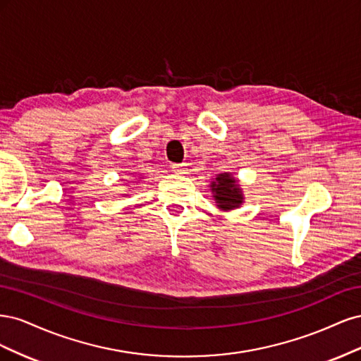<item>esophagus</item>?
<instances>
[{
	"instance_id": "esophagus-1",
	"label": "esophagus",
	"mask_w": 361,
	"mask_h": 361,
	"mask_svg": "<svg viewBox=\"0 0 361 361\" xmlns=\"http://www.w3.org/2000/svg\"><path fill=\"white\" fill-rule=\"evenodd\" d=\"M171 169H173V171L176 173V174H185V173L188 171L187 164H173Z\"/></svg>"
}]
</instances>
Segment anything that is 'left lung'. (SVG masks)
I'll list each match as a JSON object with an SVG mask.
<instances>
[{
    "instance_id": "8db88e82",
    "label": "left lung",
    "mask_w": 361,
    "mask_h": 361,
    "mask_svg": "<svg viewBox=\"0 0 361 361\" xmlns=\"http://www.w3.org/2000/svg\"><path fill=\"white\" fill-rule=\"evenodd\" d=\"M209 188L216 207L221 211H233L244 203V192L239 180L232 173H220L212 178Z\"/></svg>"
}]
</instances>
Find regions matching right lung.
Here are the masks:
<instances>
[{
    "label": "right lung",
    "instance_id": "obj_1",
    "mask_svg": "<svg viewBox=\"0 0 361 361\" xmlns=\"http://www.w3.org/2000/svg\"><path fill=\"white\" fill-rule=\"evenodd\" d=\"M137 179H143V178H137ZM123 195H126V194H123Z\"/></svg>",
    "mask_w": 361,
    "mask_h": 361
}]
</instances>
